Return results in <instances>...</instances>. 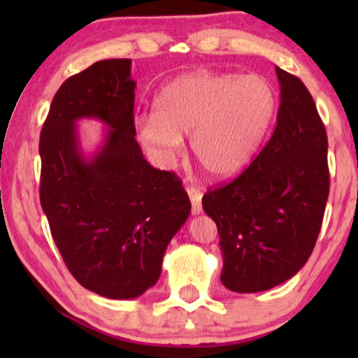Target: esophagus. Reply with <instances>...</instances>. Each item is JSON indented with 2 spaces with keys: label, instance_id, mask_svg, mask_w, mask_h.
I'll use <instances>...</instances> for the list:
<instances>
[{
  "label": "esophagus",
  "instance_id": "34e87169",
  "mask_svg": "<svg viewBox=\"0 0 358 358\" xmlns=\"http://www.w3.org/2000/svg\"><path fill=\"white\" fill-rule=\"evenodd\" d=\"M187 195L190 199V203H192V215H199L202 212V192L197 187H187Z\"/></svg>",
  "mask_w": 358,
  "mask_h": 358
}]
</instances>
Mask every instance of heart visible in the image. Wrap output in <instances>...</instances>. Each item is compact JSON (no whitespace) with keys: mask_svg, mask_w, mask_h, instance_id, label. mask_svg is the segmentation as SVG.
<instances>
[{"mask_svg":"<svg viewBox=\"0 0 358 358\" xmlns=\"http://www.w3.org/2000/svg\"><path fill=\"white\" fill-rule=\"evenodd\" d=\"M275 92L261 76L195 71L176 78L155 99V112L135 115L136 136L161 166H169L190 134V150L215 179L233 178L256 158L275 114Z\"/></svg>","mask_w":358,"mask_h":358,"instance_id":"b5f03b06","label":"heart"}]
</instances>
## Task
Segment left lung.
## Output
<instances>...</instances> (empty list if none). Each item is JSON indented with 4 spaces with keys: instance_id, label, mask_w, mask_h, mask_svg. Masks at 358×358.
Segmentation results:
<instances>
[{
    "instance_id": "8db88e82",
    "label": "left lung",
    "mask_w": 358,
    "mask_h": 358,
    "mask_svg": "<svg viewBox=\"0 0 358 358\" xmlns=\"http://www.w3.org/2000/svg\"><path fill=\"white\" fill-rule=\"evenodd\" d=\"M275 130L244 173L202 199L217 223L222 283L266 292L292 278L311 256L329 195L327 136L315 101L296 76L275 66Z\"/></svg>"
}]
</instances>
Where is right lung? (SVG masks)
Masks as SVG:
<instances>
[{"instance_id": "add662e5", "label": "right lung", "mask_w": 358, "mask_h": 358, "mask_svg": "<svg viewBox=\"0 0 358 358\" xmlns=\"http://www.w3.org/2000/svg\"><path fill=\"white\" fill-rule=\"evenodd\" d=\"M130 58L101 60L68 78L42 127L41 203L71 275L87 290L131 300L161 275L164 251L190 213L187 192L155 169L135 140ZM106 125L85 154L76 124Z\"/></svg>"}]
</instances>
